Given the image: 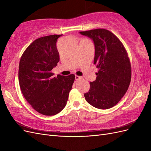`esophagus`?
<instances>
[{"mask_svg":"<svg viewBox=\"0 0 151 151\" xmlns=\"http://www.w3.org/2000/svg\"><path fill=\"white\" fill-rule=\"evenodd\" d=\"M75 79H76V81H79V80H81L82 79H83V77H82L81 76H75Z\"/></svg>","mask_w":151,"mask_h":151,"instance_id":"obj_1","label":"esophagus"}]
</instances>
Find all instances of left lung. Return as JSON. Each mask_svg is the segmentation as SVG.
I'll return each mask as SVG.
<instances>
[{"label":"left lung","mask_w":151,"mask_h":151,"mask_svg":"<svg viewBox=\"0 0 151 151\" xmlns=\"http://www.w3.org/2000/svg\"><path fill=\"white\" fill-rule=\"evenodd\" d=\"M80 34L93 40L94 63L98 68L96 79L90 83L85 99L96 108H112L125 95L130 83L132 69L127 52L120 40L107 29H96Z\"/></svg>","instance_id":"left-lung-1"}]
</instances>
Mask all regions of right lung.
<instances>
[{
    "instance_id": "add662e5",
    "label": "right lung",
    "mask_w": 151,
    "mask_h": 151,
    "mask_svg": "<svg viewBox=\"0 0 151 151\" xmlns=\"http://www.w3.org/2000/svg\"><path fill=\"white\" fill-rule=\"evenodd\" d=\"M62 35L35 40L22 55L19 65L21 92L31 106L44 115H57L65 108L75 76L57 75L52 70L60 60L57 39Z\"/></svg>"
}]
</instances>
